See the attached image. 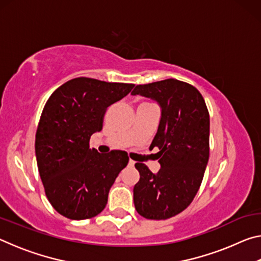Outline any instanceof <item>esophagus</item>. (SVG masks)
Wrapping results in <instances>:
<instances>
[{"instance_id": "34e87169", "label": "esophagus", "mask_w": 261, "mask_h": 261, "mask_svg": "<svg viewBox=\"0 0 261 261\" xmlns=\"http://www.w3.org/2000/svg\"><path fill=\"white\" fill-rule=\"evenodd\" d=\"M135 161L134 160H129V166H135Z\"/></svg>"}]
</instances>
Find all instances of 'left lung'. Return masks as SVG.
Returning a JSON list of instances; mask_svg holds the SVG:
<instances>
[{
	"instance_id": "8db88e82",
	"label": "left lung",
	"mask_w": 261,
	"mask_h": 261,
	"mask_svg": "<svg viewBox=\"0 0 261 261\" xmlns=\"http://www.w3.org/2000/svg\"><path fill=\"white\" fill-rule=\"evenodd\" d=\"M132 95L156 101L161 108L151 147H159L160 170L153 174L137 162L139 182L134 202L146 219L166 220L191 204L201 184L210 156V114L196 87L177 79L137 85Z\"/></svg>"
}]
</instances>
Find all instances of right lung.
I'll return each mask as SVG.
<instances>
[{"instance_id": "obj_1", "label": "right lung", "mask_w": 261, "mask_h": 261, "mask_svg": "<svg viewBox=\"0 0 261 261\" xmlns=\"http://www.w3.org/2000/svg\"><path fill=\"white\" fill-rule=\"evenodd\" d=\"M134 86L74 78L55 90L43 107L35 135L38 169L48 200L65 218L85 220L101 213L129 162L126 152L91 149L90 138L102 129L106 109Z\"/></svg>"}]
</instances>
